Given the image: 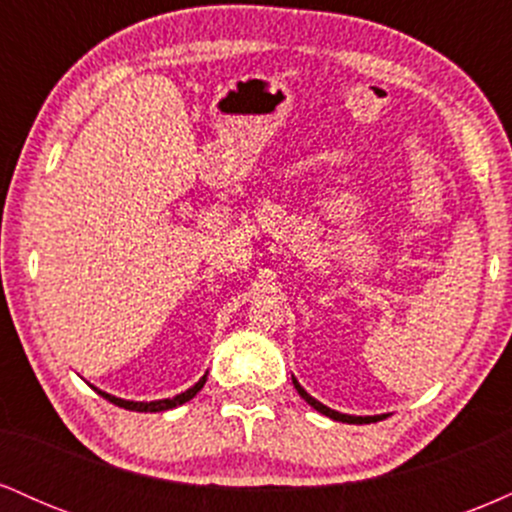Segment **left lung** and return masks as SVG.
Here are the masks:
<instances>
[{"instance_id":"left-lung-1","label":"left lung","mask_w":512,"mask_h":512,"mask_svg":"<svg viewBox=\"0 0 512 512\" xmlns=\"http://www.w3.org/2000/svg\"><path fill=\"white\" fill-rule=\"evenodd\" d=\"M291 380H293V387H296V390H298V395H301L305 402L310 404V407H313L315 411H320V414L330 416V419H334V421H342V424H375V421L385 419V414H380V416H354V414H342V411H334V409L327 407V404L317 402L315 397H310L308 392L303 390V385L298 383L296 378H293V375H291Z\"/></svg>"}]
</instances>
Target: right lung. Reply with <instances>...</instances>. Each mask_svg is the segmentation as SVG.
<instances>
[{
	"instance_id": "add662e5",
	"label": "right lung",
	"mask_w": 512,
	"mask_h": 512,
	"mask_svg": "<svg viewBox=\"0 0 512 512\" xmlns=\"http://www.w3.org/2000/svg\"><path fill=\"white\" fill-rule=\"evenodd\" d=\"M204 383H207V373H204L202 378H199L197 383L190 387V390L180 392V395H175V397H166V399H154V402H134V399H122V397H115V395H110V392H103V390H98V387H93V385H91V387H93V390L98 392V395L105 397V399H108V402H113V404H117V407H122V409H129V411H168V409H175V407H180V404L190 402V399L195 397L199 390H202Z\"/></svg>"
}]
</instances>
